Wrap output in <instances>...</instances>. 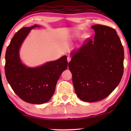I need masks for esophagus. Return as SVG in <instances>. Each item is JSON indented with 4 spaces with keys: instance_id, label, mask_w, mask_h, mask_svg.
Listing matches in <instances>:
<instances>
[{
    "instance_id": "esophagus-1",
    "label": "esophagus",
    "mask_w": 131,
    "mask_h": 131,
    "mask_svg": "<svg viewBox=\"0 0 131 131\" xmlns=\"http://www.w3.org/2000/svg\"><path fill=\"white\" fill-rule=\"evenodd\" d=\"M71 61V58L70 57H67V61L68 62H69Z\"/></svg>"
}]
</instances>
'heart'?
Masks as SVG:
<instances>
[{"mask_svg": "<svg viewBox=\"0 0 131 131\" xmlns=\"http://www.w3.org/2000/svg\"><path fill=\"white\" fill-rule=\"evenodd\" d=\"M76 36L77 37H79V38H80V37H85V38H88V37H89V35H88V34H85V35H84V34H82L81 33H79V32H78V33H76Z\"/></svg>", "mask_w": 131, "mask_h": 131, "instance_id": "obj_1", "label": "heart"}]
</instances>
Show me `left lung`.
<instances>
[{
	"label": "left lung",
	"mask_w": 131,
	"mask_h": 131,
	"mask_svg": "<svg viewBox=\"0 0 131 131\" xmlns=\"http://www.w3.org/2000/svg\"><path fill=\"white\" fill-rule=\"evenodd\" d=\"M94 40L88 39L71 52L69 68L77 96L93 103L104 99L119 85L123 73L124 50L117 32L110 27L92 26Z\"/></svg>",
	"instance_id": "left-lung-1"
}]
</instances>
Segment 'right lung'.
<instances>
[{
  "label": "right lung",
  "instance_id": "1",
  "mask_svg": "<svg viewBox=\"0 0 131 131\" xmlns=\"http://www.w3.org/2000/svg\"><path fill=\"white\" fill-rule=\"evenodd\" d=\"M39 26L23 27L12 37L5 54L6 79L16 94L27 103L41 104L49 101L54 94L58 79L67 69V56L37 67L23 64L19 51L31 30Z\"/></svg>",
  "mask_w": 131,
  "mask_h": 131
}]
</instances>
